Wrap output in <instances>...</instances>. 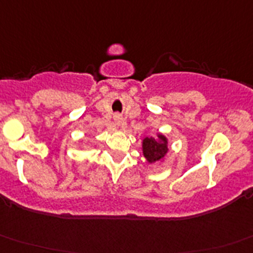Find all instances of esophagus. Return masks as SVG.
<instances>
[{
	"label": "esophagus",
	"mask_w": 253,
	"mask_h": 253,
	"mask_svg": "<svg viewBox=\"0 0 253 253\" xmlns=\"http://www.w3.org/2000/svg\"><path fill=\"white\" fill-rule=\"evenodd\" d=\"M113 120H115L116 125H121L122 124V116L121 115H115V116H113Z\"/></svg>",
	"instance_id": "esophagus-1"
}]
</instances>
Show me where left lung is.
Returning <instances> with one entry per match:
<instances>
[{
	"label": "left lung",
	"instance_id": "obj_1",
	"mask_svg": "<svg viewBox=\"0 0 253 253\" xmlns=\"http://www.w3.org/2000/svg\"><path fill=\"white\" fill-rule=\"evenodd\" d=\"M167 151V140L162 134H159L157 137H146L143 140V155L150 164L164 159Z\"/></svg>",
	"mask_w": 253,
	"mask_h": 253
}]
</instances>
